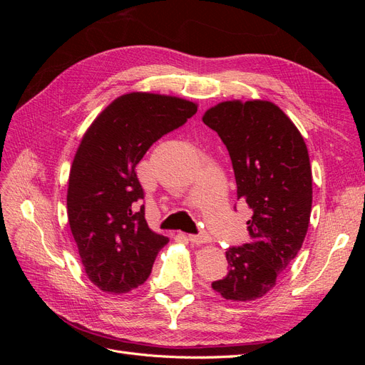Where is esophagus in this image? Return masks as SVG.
<instances>
[{
  "label": "esophagus",
  "instance_id": "1",
  "mask_svg": "<svg viewBox=\"0 0 365 365\" xmlns=\"http://www.w3.org/2000/svg\"><path fill=\"white\" fill-rule=\"evenodd\" d=\"M187 239H189L190 244H193V245H202V244H207V242L210 240V237L207 235H190Z\"/></svg>",
  "mask_w": 365,
  "mask_h": 365
}]
</instances>
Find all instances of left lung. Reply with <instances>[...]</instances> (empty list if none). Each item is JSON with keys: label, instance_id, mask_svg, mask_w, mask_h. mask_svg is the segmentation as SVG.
Listing matches in <instances>:
<instances>
[{"label": "left lung", "instance_id": "obj_1", "mask_svg": "<svg viewBox=\"0 0 365 365\" xmlns=\"http://www.w3.org/2000/svg\"><path fill=\"white\" fill-rule=\"evenodd\" d=\"M202 121L228 149L237 200L251 208L250 244L225 251L228 274L212 283L225 300L268 294L300 251L312 210V170L300 130L268 101H227Z\"/></svg>", "mask_w": 365, "mask_h": 365}]
</instances>
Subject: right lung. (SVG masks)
Wrapping results in <instances>:
<instances>
[{
  "label": "right lung",
  "mask_w": 365,
  "mask_h": 365,
  "mask_svg": "<svg viewBox=\"0 0 365 365\" xmlns=\"http://www.w3.org/2000/svg\"><path fill=\"white\" fill-rule=\"evenodd\" d=\"M196 111L180 97L129 93L83 134L68 178V222L88 279L103 292L138 288L169 242L149 228L145 205L137 207L145 192L135 168L153 143Z\"/></svg>",
  "instance_id": "1"
}]
</instances>
